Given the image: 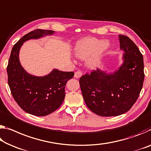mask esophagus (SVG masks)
Here are the masks:
<instances>
[{
	"label": "esophagus",
	"instance_id": "1",
	"mask_svg": "<svg viewBox=\"0 0 151 151\" xmlns=\"http://www.w3.org/2000/svg\"><path fill=\"white\" fill-rule=\"evenodd\" d=\"M83 75V73L81 71H76L75 73V75H74V76H75V78H79L81 77V76Z\"/></svg>",
	"mask_w": 151,
	"mask_h": 151
}]
</instances>
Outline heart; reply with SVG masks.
Listing matches in <instances>:
<instances>
[{
	"instance_id": "b5f03b06",
	"label": "heart",
	"mask_w": 151,
	"mask_h": 151,
	"mask_svg": "<svg viewBox=\"0 0 151 151\" xmlns=\"http://www.w3.org/2000/svg\"><path fill=\"white\" fill-rule=\"evenodd\" d=\"M110 44L107 40L93 37H83L78 40L73 47V53L76 58L85 59L88 68L95 69L101 63L104 55L109 49Z\"/></svg>"
}]
</instances>
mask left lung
Instances as JSON below:
<instances>
[{
	"label": "left lung",
	"instance_id": "obj_1",
	"mask_svg": "<svg viewBox=\"0 0 151 151\" xmlns=\"http://www.w3.org/2000/svg\"><path fill=\"white\" fill-rule=\"evenodd\" d=\"M122 63L114 72L97 68L79 80L83 99L93 113L104 117L127 112L137 100L144 81L143 56L127 36L119 35Z\"/></svg>",
	"mask_w": 151,
	"mask_h": 151
}]
</instances>
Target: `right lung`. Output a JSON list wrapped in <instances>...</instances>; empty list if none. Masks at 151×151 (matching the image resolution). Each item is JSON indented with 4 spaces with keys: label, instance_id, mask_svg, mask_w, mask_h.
<instances>
[{
    "label": "right lung",
    "instance_id": "obj_1",
    "mask_svg": "<svg viewBox=\"0 0 151 151\" xmlns=\"http://www.w3.org/2000/svg\"><path fill=\"white\" fill-rule=\"evenodd\" d=\"M54 33L52 30L35 29L24 35L12 48L7 66L8 83L14 99L25 112L35 116H47L61 106L65 97L66 84L74 73L54 68L46 75H32L21 66L19 52L24 42Z\"/></svg>",
    "mask_w": 151,
    "mask_h": 151
}]
</instances>
